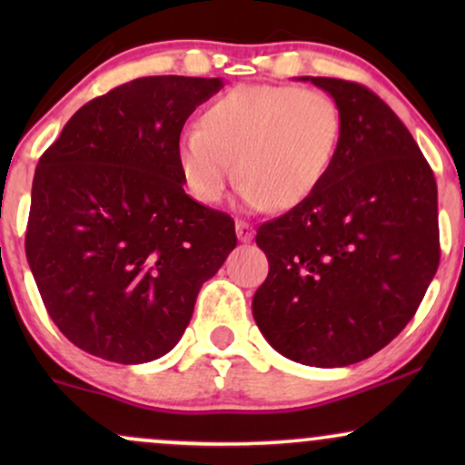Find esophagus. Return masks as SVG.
Here are the masks:
<instances>
[{
  "label": "esophagus",
  "instance_id": "34e87169",
  "mask_svg": "<svg viewBox=\"0 0 465 465\" xmlns=\"http://www.w3.org/2000/svg\"><path fill=\"white\" fill-rule=\"evenodd\" d=\"M253 227L249 225V223L244 221H236V236L240 242H249V240H253Z\"/></svg>",
  "mask_w": 465,
  "mask_h": 465
}]
</instances>
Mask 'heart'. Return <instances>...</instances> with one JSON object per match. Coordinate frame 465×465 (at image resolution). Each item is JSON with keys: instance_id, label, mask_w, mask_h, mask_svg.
<instances>
[{"instance_id": "obj_1", "label": "heart", "mask_w": 465, "mask_h": 465, "mask_svg": "<svg viewBox=\"0 0 465 465\" xmlns=\"http://www.w3.org/2000/svg\"><path fill=\"white\" fill-rule=\"evenodd\" d=\"M341 135L343 115L322 89L242 84L207 106L196 131L181 135L177 163L190 194L205 205L225 196L236 173L244 207L291 210L328 177Z\"/></svg>"}]
</instances>
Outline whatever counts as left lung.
<instances>
[{"label": "left lung", "mask_w": 465, "mask_h": 465, "mask_svg": "<svg viewBox=\"0 0 465 465\" xmlns=\"http://www.w3.org/2000/svg\"><path fill=\"white\" fill-rule=\"evenodd\" d=\"M297 80L332 95L343 135L311 199L258 229L269 275L251 308L282 356L345 367L396 339L435 277L437 183L413 135L376 94L350 80Z\"/></svg>", "instance_id": "left-lung-1"}]
</instances>
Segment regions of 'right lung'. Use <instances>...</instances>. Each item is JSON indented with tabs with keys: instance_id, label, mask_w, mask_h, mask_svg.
<instances>
[{
	"instance_id": "1",
	"label": "right lung",
	"mask_w": 465,
	"mask_h": 465,
	"mask_svg": "<svg viewBox=\"0 0 465 465\" xmlns=\"http://www.w3.org/2000/svg\"><path fill=\"white\" fill-rule=\"evenodd\" d=\"M221 89V78H135L80 106L39 159L30 271L52 322L98 359L168 354L236 247L232 216L185 194L177 163L185 120Z\"/></svg>"
}]
</instances>
